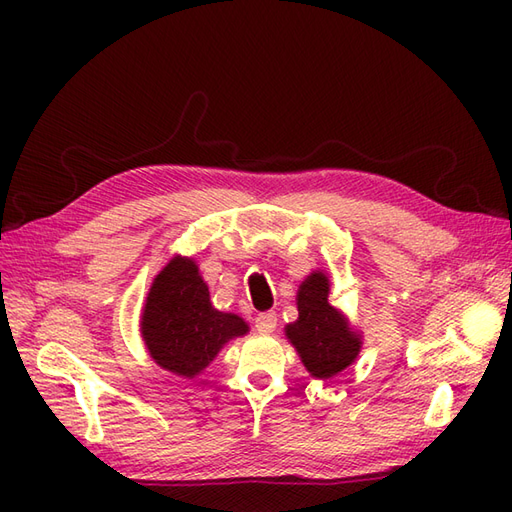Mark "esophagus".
Listing matches in <instances>:
<instances>
[{
  "mask_svg": "<svg viewBox=\"0 0 512 512\" xmlns=\"http://www.w3.org/2000/svg\"><path fill=\"white\" fill-rule=\"evenodd\" d=\"M277 327V314L275 312H265L256 318V331L262 335H271Z\"/></svg>",
  "mask_w": 512,
  "mask_h": 512,
  "instance_id": "obj_1",
  "label": "esophagus"
}]
</instances>
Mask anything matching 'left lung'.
Masks as SVG:
<instances>
[{
	"mask_svg": "<svg viewBox=\"0 0 512 512\" xmlns=\"http://www.w3.org/2000/svg\"><path fill=\"white\" fill-rule=\"evenodd\" d=\"M329 292V273L322 269L309 273L297 290L299 318L284 329L309 376L318 380L333 378L350 367L363 348V335L342 309L329 303Z\"/></svg>",
	"mask_w": 512,
	"mask_h": 512,
	"instance_id": "obj_1",
	"label": "left lung"
}]
</instances>
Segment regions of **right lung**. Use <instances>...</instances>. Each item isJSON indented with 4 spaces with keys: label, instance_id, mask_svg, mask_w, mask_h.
<instances>
[{
    "label": "right lung",
    "instance_id": "1",
    "mask_svg": "<svg viewBox=\"0 0 512 512\" xmlns=\"http://www.w3.org/2000/svg\"><path fill=\"white\" fill-rule=\"evenodd\" d=\"M250 333L247 322L211 303L196 260L173 256L153 277L141 314V337L153 363L179 378H196L230 342Z\"/></svg>",
    "mask_w": 512,
    "mask_h": 512
}]
</instances>
